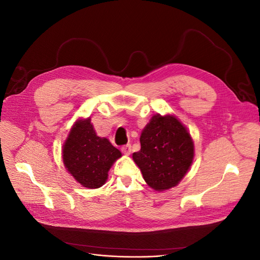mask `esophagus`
<instances>
[{
    "mask_svg": "<svg viewBox=\"0 0 260 260\" xmlns=\"http://www.w3.org/2000/svg\"><path fill=\"white\" fill-rule=\"evenodd\" d=\"M121 151L124 155H130L131 154V145L130 144H127L121 147Z\"/></svg>",
    "mask_w": 260,
    "mask_h": 260,
    "instance_id": "obj_1",
    "label": "esophagus"
}]
</instances>
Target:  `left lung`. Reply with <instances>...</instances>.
<instances>
[{
  "mask_svg": "<svg viewBox=\"0 0 260 260\" xmlns=\"http://www.w3.org/2000/svg\"><path fill=\"white\" fill-rule=\"evenodd\" d=\"M133 160L145 182L156 191L176 186L190 168L194 144L184 125L174 116L155 115L140 138Z\"/></svg>",
  "mask_w": 260,
  "mask_h": 260,
  "instance_id": "obj_1",
  "label": "left lung"
}]
</instances>
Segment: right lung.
I'll return each mask as SVG.
<instances>
[{"instance_id": "right-lung-1", "label": "right lung", "mask_w": 260, "mask_h": 260, "mask_svg": "<svg viewBox=\"0 0 260 260\" xmlns=\"http://www.w3.org/2000/svg\"><path fill=\"white\" fill-rule=\"evenodd\" d=\"M120 156L119 149L107 139L96 136L90 118L76 122L62 148L65 167L78 182L89 188L105 183L108 170Z\"/></svg>"}]
</instances>
